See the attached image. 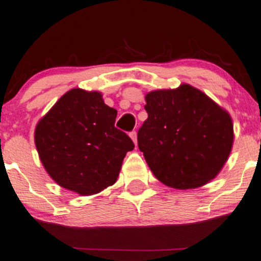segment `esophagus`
Returning a JSON list of instances; mask_svg holds the SVG:
<instances>
[{
  "label": "esophagus",
  "mask_w": 261,
  "mask_h": 261,
  "mask_svg": "<svg viewBox=\"0 0 261 261\" xmlns=\"http://www.w3.org/2000/svg\"><path fill=\"white\" fill-rule=\"evenodd\" d=\"M130 137H131V140L134 141V143L137 144V133H136V131H131Z\"/></svg>",
  "instance_id": "esophagus-1"
}]
</instances>
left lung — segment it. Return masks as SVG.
I'll use <instances>...</instances> for the list:
<instances>
[{"label": "left lung", "mask_w": 261, "mask_h": 261, "mask_svg": "<svg viewBox=\"0 0 261 261\" xmlns=\"http://www.w3.org/2000/svg\"><path fill=\"white\" fill-rule=\"evenodd\" d=\"M146 103L148 118L137 133V142L154 176L177 190L212 181L232 149L230 114L187 84L152 91Z\"/></svg>", "instance_id": "obj_1"}]
</instances>
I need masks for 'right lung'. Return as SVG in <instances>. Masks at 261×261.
Listing matches in <instances>:
<instances>
[{"instance_id":"right-lung-1","label":"right lung","mask_w":261,"mask_h":261,"mask_svg":"<svg viewBox=\"0 0 261 261\" xmlns=\"http://www.w3.org/2000/svg\"><path fill=\"white\" fill-rule=\"evenodd\" d=\"M117 114L100 92L73 89L37 122L41 163L59 186L90 196L115 184L125 155L135 148L114 126Z\"/></svg>"}]
</instances>
